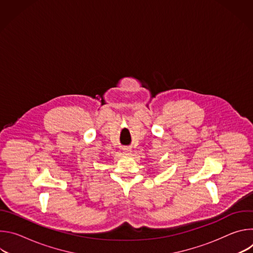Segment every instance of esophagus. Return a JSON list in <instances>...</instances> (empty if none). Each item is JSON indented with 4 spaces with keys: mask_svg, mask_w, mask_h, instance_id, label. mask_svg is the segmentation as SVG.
I'll return each mask as SVG.
<instances>
[{
    "mask_svg": "<svg viewBox=\"0 0 253 253\" xmlns=\"http://www.w3.org/2000/svg\"><path fill=\"white\" fill-rule=\"evenodd\" d=\"M122 150H123V153L125 154V155H130L131 154V148L129 147V146H124V147H122Z\"/></svg>",
    "mask_w": 253,
    "mask_h": 253,
    "instance_id": "34e87169",
    "label": "esophagus"
}]
</instances>
